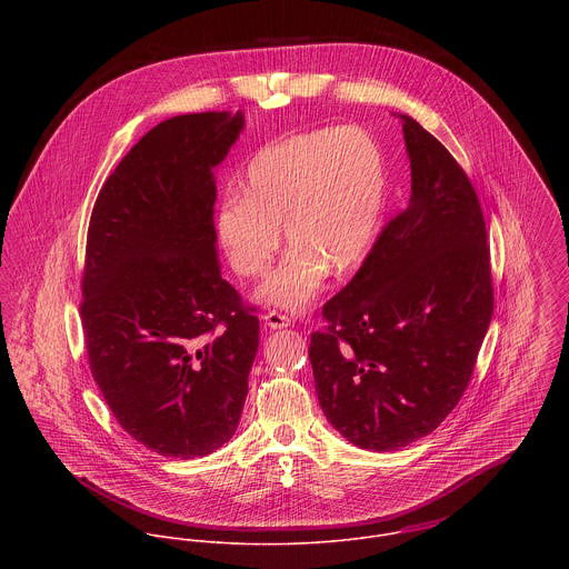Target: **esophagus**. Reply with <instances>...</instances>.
<instances>
[{"label":"esophagus","instance_id":"obj_1","mask_svg":"<svg viewBox=\"0 0 569 569\" xmlns=\"http://www.w3.org/2000/svg\"><path fill=\"white\" fill-rule=\"evenodd\" d=\"M262 320H264V326H269V328H273V330H278V328H287V326H291V320L287 318V316H282V313H278V311H267L264 316H262Z\"/></svg>","mask_w":569,"mask_h":569}]
</instances>
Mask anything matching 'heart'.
<instances>
[{"label":"heart","instance_id":"b5f03b06","mask_svg":"<svg viewBox=\"0 0 569 569\" xmlns=\"http://www.w3.org/2000/svg\"><path fill=\"white\" fill-rule=\"evenodd\" d=\"M243 193L228 192L217 228L232 267L262 276L280 228L291 244L258 298L282 309L307 307L328 269L348 273L366 258L383 206L386 166L379 144L359 127L311 131L262 144L244 163Z\"/></svg>","mask_w":569,"mask_h":569}]
</instances>
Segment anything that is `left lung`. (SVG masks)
Returning <instances> with one entry per match:
<instances>
[{"mask_svg": "<svg viewBox=\"0 0 569 569\" xmlns=\"http://www.w3.org/2000/svg\"><path fill=\"white\" fill-rule=\"evenodd\" d=\"M411 197L311 335L316 392L352 445L397 451L462 399L492 318L487 223L462 166L403 116Z\"/></svg>", "mask_w": 569, "mask_h": 569, "instance_id": "left-lung-1", "label": "left lung"}]
</instances>
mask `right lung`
Segmentation results:
<instances>
[{
  "label": "right lung",
  "mask_w": 569,
  "mask_h": 569,
  "mask_svg": "<svg viewBox=\"0 0 569 569\" xmlns=\"http://www.w3.org/2000/svg\"><path fill=\"white\" fill-rule=\"evenodd\" d=\"M241 111L174 116L109 174L87 230L81 320L91 377L120 427L168 458H201L241 420L258 318L221 278L214 168Z\"/></svg>",
  "instance_id": "right-lung-1"
}]
</instances>
